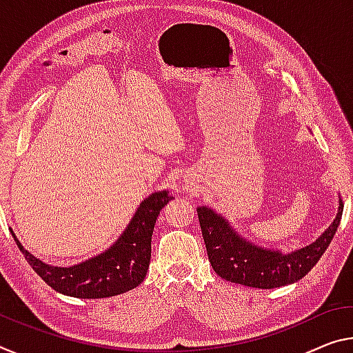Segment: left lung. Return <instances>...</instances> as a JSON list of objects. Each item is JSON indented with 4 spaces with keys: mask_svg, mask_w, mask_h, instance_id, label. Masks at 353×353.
<instances>
[{
    "mask_svg": "<svg viewBox=\"0 0 353 353\" xmlns=\"http://www.w3.org/2000/svg\"><path fill=\"white\" fill-rule=\"evenodd\" d=\"M343 209L339 196L336 218L327 231L316 242L288 254L256 247L240 237L225 216L209 207L201 205L196 210L207 256L216 275L248 288L273 289L299 281L317 264L338 231Z\"/></svg>",
    "mask_w": 353,
    "mask_h": 353,
    "instance_id": "obj_1",
    "label": "left lung"
}]
</instances>
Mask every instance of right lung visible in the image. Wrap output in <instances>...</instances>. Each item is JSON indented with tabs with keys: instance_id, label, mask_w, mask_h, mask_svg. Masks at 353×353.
Returning a JSON list of instances; mask_svg holds the SVG:
<instances>
[{
	"instance_id": "1",
	"label": "right lung",
	"mask_w": 353,
	"mask_h": 353,
	"mask_svg": "<svg viewBox=\"0 0 353 353\" xmlns=\"http://www.w3.org/2000/svg\"><path fill=\"white\" fill-rule=\"evenodd\" d=\"M171 199L166 190L150 194L139 204L125 231L105 253L72 267L46 264L21 247L12 229L10 232L28 264L56 292L77 299L114 297L135 289L146 278L155 220Z\"/></svg>"
}]
</instances>
